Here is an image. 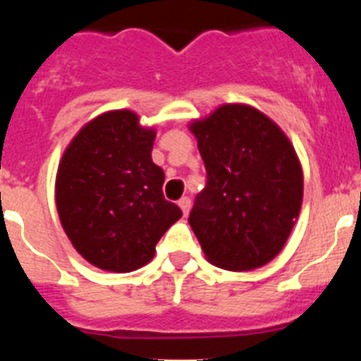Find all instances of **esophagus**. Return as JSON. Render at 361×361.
I'll use <instances>...</instances> for the list:
<instances>
[{
  "label": "esophagus",
  "mask_w": 361,
  "mask_h": 361,
  "mask_svg": "<svg viewBox=\"0 0 361 361\" xmlns=\"http://www.w3.org/2000/svg\"><path fill=\"white\" fill-rule=\"evenodd\" d=\"M178 206H180V209H183L184 216H186L188 213H190V208H191V200H190V197H183V199L178 200Z\"/></svg>",
  "instance_id": "34e87169"
}]
</instances>
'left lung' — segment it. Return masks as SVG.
Returning a JSON list of instances; mask_svg holds the SVG:
<instances>
[{
	"label": "left lung",
	"mask_w": 361,
	"mask_h": 361,
	"mask_svg": "<svg viewBox=\"0 0 361 361\" xmlns=\"http://www.w3.org/2000/svg\"><path fill=\"white\" fill-rule=\"evenodd\" d=\"M206 166L191 229L212 264L257 269L282 251L302 206L304 177L289 139L269 117L224 104L190 126Z\"/></svg>",
	"instance_id": "obj_1"
}]
</instances>
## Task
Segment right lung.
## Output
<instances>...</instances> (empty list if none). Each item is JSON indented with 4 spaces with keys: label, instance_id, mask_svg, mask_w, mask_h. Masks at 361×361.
<instances>
[{
    "label": "right lung",
    "instance_id": "1",
    "mask_svg": "<svg viewBox=\"0 0 361 361\" xmlns=\"http://www.w3.org/2000/svg\"><path fill=\"white\" fill-rule=\"evenodd\" d=\"M155 130L130 110L90 121L66 148L56 178L65 233L95 267L128 273L148 264L183 212L162 195L164 171L152 161Z\"/></svg>",
    "mask_w": 361,
    "mask_h": 361
}]
</instances>
